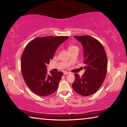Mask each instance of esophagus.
Instances as JSON below:
<instances>
[{
    "mask_svg": "<svg viewBox=\"0 0 127 127\" xmlns=\"http://www.w3.org/2000/svg\"><path fill=\"white\" fill-rule=\"evenodd\" d=\"M69 73H70L69 72H66V71L64 72V75H67V74H69Z\"/></svg>",
    "mask_w": 127,
    "mask_h": 127,
    "instance_id": "obj_1",
    "label": "esophagus"
}]
</instances>
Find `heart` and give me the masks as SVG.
Wrapping results in <instances>:
<instances>
[{
    "label": "heart",
    "mask_w": 127,
    "mask_h": 127,
    "mask_svg": "<svg viewBox=\"0 0 127 127\" xmlns=\"http://www.w3.org/2000/svg\"><path fill=\"white\" fill-rule=\"evenodd\" d=\"M78 49V48L77 46L74 45H70L68 46V50L69 51L73 50V49Z\"/></svg>",
    "instance_id": "b5f03b06"
}]
</instances>
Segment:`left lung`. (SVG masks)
Here are the masks:
<instances>
[{
  "instance_id": "8db88e82",
  "label": "left lung",
  "mask_w": 127,
  "mask_h": 127,
  "mask_svg": "<svg viewBox=\"0 0 127 127\" xmlns=\"http://www.w3.org/2000/svg\"><path fill=\"white\" fill-rule=\"evenodd\" d=\"M83 48L85 73L82 77L74 74L73 89L82 96H90L101 86L106 77L107 59L102 45L90 36H74Z\"/></svg>"
}]
</instances>
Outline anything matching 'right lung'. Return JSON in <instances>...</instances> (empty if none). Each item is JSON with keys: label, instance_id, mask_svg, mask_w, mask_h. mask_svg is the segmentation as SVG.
Wrapping results in <instances>:
<instances>
[{"label": "right lung", "instance_id": "add662e5", "mask_svg": "<svg viewBox=\"0 0 127 127\" xmlns=\"http://www.w3.org/2000/svg\"><path fill=\"white\" fill-rule=\"evenodd\" d=\"M68 38L51 36L37 37L26 46L21 58V71L27 86L37 95L49 96L57 90L63 73L51 70L48 74L46 65L53 58L58 47Z\"/></svg>", "mask_w": 127, "mask_h": 127}]
</instances>
